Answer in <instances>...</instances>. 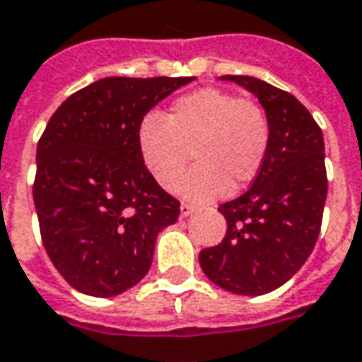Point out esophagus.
<instances>
[{"label":"esophagus","instance_id":"34e87169","mask_svg":"<svg viewBox=\"0 0 362 362\" xmlns=\"http://www.w3.org/2000/svg\"><path fill=\"white\" fill-rule=\"evenodd\" d=\"M192 214H194V206H190V204H182L180 218H188V216H192Z\"/></svg>","mask_w":362,"mask_h":362}]
</instances>
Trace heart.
I'll use <instances>...</instances> for the list:
<instances>
[{"mask_svg":"<svg viewBox=\"0 0 362 362\" xmlns=\"http://www.w3.org/2000/svg\"><path fill=\"white\" fill-rule=\"evenodd\" d=\"M139 154L150 176L174 190L188 160L196 166L180 192L194 202L222 198L255 180L267 158L272 124L262 105L223 88H200L176 98L164 119L146 115L139 124Z\"/></svg>","mask_w":362,"mask_h":362,"instance_id":"obj_1","label":"heart"}]
</instances>
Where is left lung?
I'll use <instances>...</instances> for the list:
<instances>
[{"label":"left lung","instance_id":"left-lung-1","mask_svg":"<svg viewBox=\"0 0 362 362\" xmlns=\"http://www.w3.org/2000/svg\"><path fill=\"white\" fill-rule=\"evenodd\" d=\"M267 112L272 140L252 188L218 210L223 240L200 252L208 279L238 295H264L289 281L315 247L327 200L325 142L311 112L265 81L226 75Z\"/></svg>","mask_w":362,"mask_h":362}]
</instances>
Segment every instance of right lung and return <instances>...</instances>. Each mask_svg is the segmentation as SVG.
I'll return each instance as SVG.
<instances>
[{
    "label": "right lung",
    "instance_id": "1",
    "mask_svg": "<svg viewBox=\"0 0 362 362\" xmlns=\"http://www.w3.org/2000/svg\"><path fill=\"white\" fill-rule=\"evenodd\" d=\"M194 77H107L81 88L49 119L37 144L33 202L41 240L71 287L115 297L148 274L156 235L180 202L139 154V124Z\"/></svg>",
    "mask_w": 362,
    "mask_h": 362
}]
</instances>
